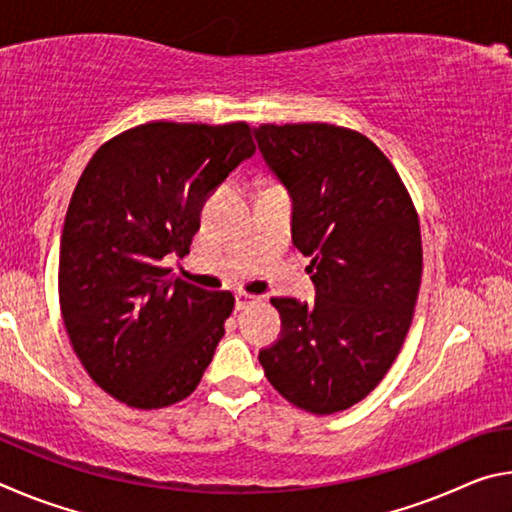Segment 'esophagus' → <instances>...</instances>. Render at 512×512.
<instances>
[{
  "label": "esophagus",
  "mask_w": 512,
  "mask_h": 512,
  "mask_svg": "<svg viewBox=\"0 0 512 512\" xmlns=\"http://www.w3.org/2000/svg\"><path fill=\"white\" fill-rule=\"evenodd\" d=\"M262 298L253 296V293H246V291H237V309H246L248 305H253V302H259Z\"/></svg>",
  "instance_id": "34e87169"
}]
</instances>
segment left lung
Returning <instances> with one entry per match:
<instances>
[{
  "label": "left lung",
  "mask_w": 512,
  "mask_h": 512,
  "mask_svg": "<svg viewBox=\"0 0 512 512\" xmlns=\"http://www.w3.org/2000/svg\"><path fill=\"white\" fill-rule=\"evenodd\" d=\"M255 140L293 201L291 237L316 300L271 298L280 339L259 350L268 381L298 409H350L393 366L422 277L420 221L391 160L334 124H262Z\"/></svg>",
  "instance_id": "8db88e82"
}]
</instances>
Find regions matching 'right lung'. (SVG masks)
<instances>
[{"label": "right lung", "instance_id": "right-lung-1", "mask_svg": "<svg viewBox=\"0 0 512 512\" xmlns=\"http://www.w3.org/2000/svg\"><path fill=\"white\" fill-rule=\"evenodd\" d=\"M253 153L244 121H151L81 173L60 237V311L76 357L115 400L171 406L210 366L235 296L169 280L162 259L189 253L207 196Z\"/></svg>", "mask_w": 512, "mask_h": 512}]
</instances>
